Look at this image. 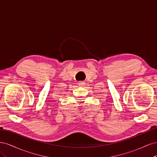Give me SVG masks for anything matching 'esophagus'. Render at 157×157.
Instances as JSON below:
<instances>
[{"instance_id":"esophagus-1","label":"esophagus","mask_w":157,"mask_h":157,"mask_svg":"<svg viewBox=\"0 0 157 157\" xmlns=\"http://www.w3.org/2000/svg\"><path fill=\"white\" fill-rule=\"evenodd\" d=\"M78 84V85H79L80 86H84V85H85V82L80 81V82H79Z\"/></svg>"}]
</instances>
